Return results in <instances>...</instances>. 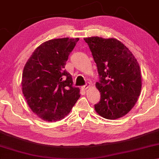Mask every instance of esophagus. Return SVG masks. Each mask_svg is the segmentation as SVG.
I'll return each instance as SVG.
<instances>
[{"label": "esophagus", "instance_id": "obj_1", "mask_svg": "<svg viewBox=\"0 0 159 159\" xmlns=\"http://www.w3.org/2000/svg\"><path fill=\"white\" fill-rule=\"evenodd\" d=\"M89 87H90L89 85H84V86H82L81 89L82 90H87Z\"/></svg>", "mask_w": 159, "mask_h": 159}]
</instances>
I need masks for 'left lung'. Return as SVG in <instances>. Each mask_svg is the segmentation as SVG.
Masks as SVG:
<instances>
[{"label":"left lung","instance_id":"1","mask_svg":"<svg viewBox=\"0 0 159 159\" xmlns=\"http://www.w3.org/2000/svg\"><path fill=\"white\" fill-rule=\"evenodd\" d=\"M84 39L92 52L100 75L95 86L101 99L95 105V111L105 119L122 117L132 109L141 93L142 75L137 60L115 38L90 37Z\"/></svg>","mask_w":159,"mask_h":159}]
</instances>
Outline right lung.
Returning <instances> with one entry per match:
<instances>
[{
    "label": "right lung",
    "instance_id": "right-lung-1",
    "mask_svg": "<svg viewBox=\"0 0 159 159\" xmlns=\"http://www.w3.org/2000/svg\"><path fill=\"white\" fill-rule=\"evenodd\" d=\"M79 38L50 39L34 50L25 65L22 90L30 109L46 122H57L69 114L80 96L72 76L64 70Z\"/></svg>",
    "mask_w": 159,
    "mask_h": 159
}]
</instances>
